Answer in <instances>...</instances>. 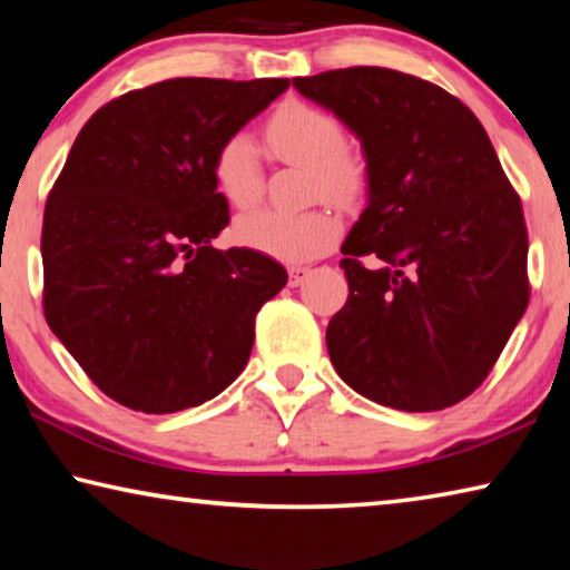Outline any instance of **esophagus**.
I'll list each match as a JSON object with an SVG mask.
<instances>
[{
    "instance_id": "1",
    "label": "esophagus",
    "mask_w": 570,
    "mask_h": 570,
    "mask_svg": "<svg viewBox=\"0 0 570 570\" xmlns=\"http://www.w3.org/2000/svg\"><path fill=\"white\" fill-rule=\"evenodd\" d=\"M308 276H312V268H308V266H292V268H288V284H292V286L304 284Z\"/></svg>"
}]
</instances>
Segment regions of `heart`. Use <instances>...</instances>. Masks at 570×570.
<instances>
[{"instance_id": "heart-1", "label": "heart", "mask_w": 570, "mask_h": 570, "mask_svg": "<svg viewBox=\"0 0 570 570\" xmlns=\"http://www.w3.org/2000/svg\"><path fill=\"white\" fill-rule=\"evenodd\" d=\"M266 142L276 158L312 173L314 196L332 204L354 206L370 190V163L364 153L344 140V125L330 110L304 100H286L266 120ZM214 180L220 196L234 208H248L264 196V173L254 140L234 132L214 156ZM234 236L240 246L304 264L326 254L340 236V218L326 208L284 214L258 208L238 216Z\"/></svg>"}]
</instances>
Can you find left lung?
Segmentation results:
<instances>
[{
	"label": "left lung",
	"instance_id": "obj_1",
	"mask_svg": "<svg viewBox=\"0 0 570 570\" xmlns=\"http://www.w3.org/2000/svg\"><path fill=\"white\" fill-rule=\"evenodd\" d=\"M294 88L332 110L370 163L366 208L342 244L350 296L326 326L334 370L392 410L458 404L530 298L523 206L493 142L455 95L387 67L294 77Z\"/></svg>",
	"mask_w": 570,
	"mask_h": 570
}]
</instances>
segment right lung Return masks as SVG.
I'll return each instance as SVG.
<instances>
[{
  "label": "right lung",
  "instance_id": "right-lung-1",
  "mask_svg": "<svg viewBox=\"0 0 570 570\" xmlns=\"http://www.w3.org/2000/svg\"><path fill=\"white\" fill-rule=\"evenodd\" d=\"M288 80L176 77L120 95L72 142L42 220L50 330L98 387L135 412L198 407L234 382L256 314L286 286L228 226L214 156Z\"/></svg>",
  "mask_w": 570,
  "mask_h": 570
}]
</instances>
